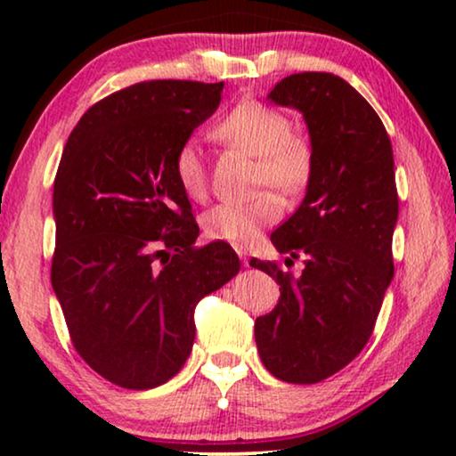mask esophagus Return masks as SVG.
Segmentation results:
<instances>
[{
  "instance_id": "obj_1",
  "label": "esophagus",
  "mask_w": 456,
  "mask_h": 456,
  "mask_svg": "<svg viewBox=\"0 0 456 456\" xmlns=\"http://www.w3.org/2000/svg\"><path fill=\"white\" fill-rule=\"evenodd\" d=\"M236 253H239V257L242 259V264L248 265V259H247V251L242 247H236Z\"/></svg>"
}]
</instances>
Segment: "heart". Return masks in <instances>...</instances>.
I'll return each mask as SVG.
<instances>
[{"label": "heart", "mask_w": 456, "mask_h": 456, "mask_svg": "<svg viewBox=\"0 0 456 456\" xmlns=\"http://www.w3.org/2000/svg\"><path fill=\"white\" fill-rule=\"evenodd\" d=\"M214 136L226 145L240 149L257 159L255 186L278 189L282 195L297 197L307 189L315 174V149L303 133L292 130L284 111L257 99H242L216 124ZM174 176L192 201L208 197V166L195 141L180 142L172 159ZM284 205L273 191H264L247 201H226L201 216L208 239L230 245H248L259 232L282 217Z\"/></svg>", "instance_id": "obj_1"}]
</instances>
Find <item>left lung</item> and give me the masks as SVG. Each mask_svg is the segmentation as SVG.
Segmentation results:
<instances>
[{
  "label": "left lung",
  "mask_w": 456,
  "mask_h": 456,
  "mask_svg": "<svg viewBox=\"0 0 456 456\" xmlns=\"http://www.w3.org/2000/svg\"><path fill=\"white\" fill-rule=\"evenodd\" d=\"M270 99L303 111L315 174L301 208L272 234L290 255L286 265L303 257L301 276L251 259L280 284L278 307L255 320V342L278 379L317 384L363 351L395 276V158L376 110L340 77L290 74Z\"/></svg>",
  "instance_id": "left-lung-1"
}]
</instances>
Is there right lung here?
<instances>
[{"instance_id":"1","label":"right lung","mask_w":456,"mask_h":456,"mask_svg":"<svg viewBox=\"0 0 456 456\" xmlns=\"http://www.w3.org/2000/svg\"><path fill=\"white\" fill-rule=\"evenodd\" d=\"M224 83L142 80L91 105L53 180L52 284L77 353L108 382L147 390L176 376L195 307L240 270L199 226L174 151L220 105Z\"/></svg>"}]
</instances>
